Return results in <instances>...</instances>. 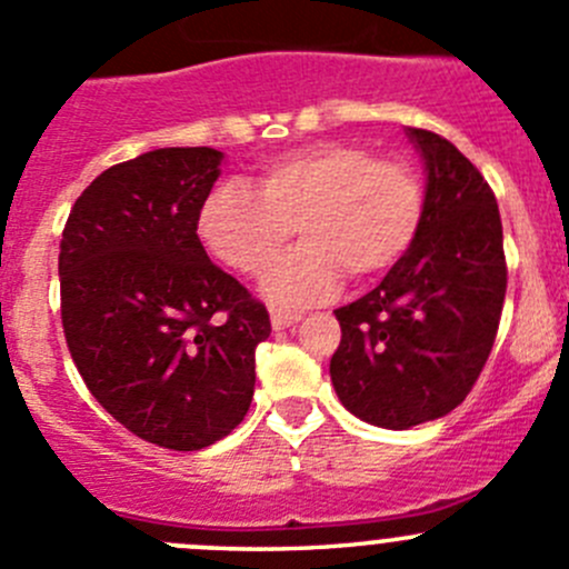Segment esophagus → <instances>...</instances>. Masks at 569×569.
Returning a JSON list of instances; mask_svg holds the SVG:
<instances>
[{"label": "esophagus", "mask_w": 569, "mask_h": 569, "mask_svg": "<svg viewBox=\"0 0 569 569\" xmlns=\"http://www.w3.org/2000/svg\"><path fill=\"white\" fill-rule=\"evenodd\" d=\"M301 321V312H290V310H270V323L273 329H288L293 323Z\"/></svg>", "instance_id": "esophagus-1"}]
</instances>
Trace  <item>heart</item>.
Segmentation results:
<instances>
[{
	"label": "heart",
	"instance_id": "b5f03b06",
	"mask_svg": "<svg viewBox=\"0 0 569 569\" xmlns=\"http://www.w3.org/2000/svg\"><path fill=\"white\" fill-rule=\"evenodd\" d=\"M425 218V187L413 164L377 159L351 142H321L264 161L257 189L212 187L198 209V237L214 259L262 276L293 237L307 242L264 279L284 307L329 299L349 273L380 279L410 251Z\"/></svg>",
	"mask_w": 569,
	"mask_h": 569
}]
</instances>
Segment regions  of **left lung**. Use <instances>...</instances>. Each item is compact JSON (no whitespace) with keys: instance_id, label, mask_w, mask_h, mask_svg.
I'll return each mask as SVG.
<instances>
[{"instance_id":"obj_1","label":"left lung","mask_w":569,"mask_h":569,"mask_svg":"<svg viewBox=\"0 0 569 569\" xmlns=\"http://www.w3.org/2000/svg\"><path fill=\"white\" fill-rule=\"evenodd\" d=\"M427 164L425 218L371 293L335 310L329 375L346 410L388 430L456 410L495 346L508 268L497 198L452 142L408 128Z\"/></svg>"}]
</instances>
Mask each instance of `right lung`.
<instances>
[{"label":"right lung","mask_w":569,"mask_h":569,"mask_svg":"<svg viewBox=\"0 0 569 569\" xmlns=\"http://www.w3.org/2000/svg\"><path fill=\"white\" fill-rule=\"evenodd\" d=\"M212 148H161L108 167L61 237V321L91 397L133 436L192 452L251 408L262 301L207 257L198 209L220 176Z\"/></svg>","instance_id":"right-lung-1"}]
</instances>
